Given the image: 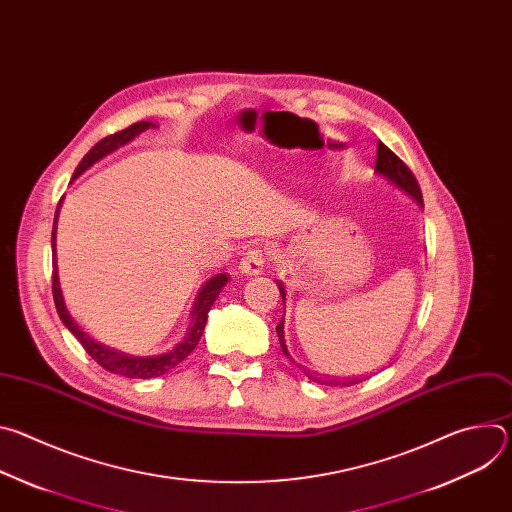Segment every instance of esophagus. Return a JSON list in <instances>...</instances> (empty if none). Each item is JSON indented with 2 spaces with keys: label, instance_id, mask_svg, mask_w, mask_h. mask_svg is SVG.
I'll return each instance as SVG.
<instances>
[{
  "label": "esophagus",
  "instance_id": "34e87169",
  "mask_svg": "<svg viewBox=\"0 0 512 512\" xmlns=\"http://www.w3.org/2000/svg\"><path fill=\"white\" fill-rule=\"evenodd\" d=\"M265 267V253L261 249H251L241 259V271L245 275H261Z\"/></svg>",
  "mask_w": 512,
  "mask_h": 512
}]
</instances>
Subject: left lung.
<instances>
[{
  "label": "left lung",
  "instance_id": "left-lung-1",
  "mask_svg": "<svg viewBox=\"0 0 512 512\" xmlns=\"http://www.w3.org/2000/svg\"><path fill=\"white\" fill-rule=\"evenodd\" d=\"M375 174L385 178L389 184H393L395 188H399L401 192H405L407 196H411L421 208H423V198H421V190H419V184L415 180V176L411 174V170L387 148L385 143L379 141V148H377V166H375ZM277 287H279V294H281V300H283V306H285V287L283 283L277 279ZM283 316H285V310H283ZM277 336H279V344H281V350L283 354L291 360L296 362L298 367L304 371V375L318 383V385H328V387H350V385H356L360 383L362 379H336V377H328V375H322L310 367H306V364H300L294 354H291V350L287 348V336H285V318L279 320L277 324Z\"/></svg>",
  "mask_w": 512,
  "mask_h": 512
}]
</instances>
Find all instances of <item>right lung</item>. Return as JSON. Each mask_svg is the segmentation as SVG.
<instances>
[{
  "mask_svg": "<svg viewBox=\"0 0 512 512\" xmlns=\"http://www.w3.org/2000/svg\"><path fill=\"white\" fill-rule=\"evenodd\" d=\"M156 127V123L152 121H139L129 125L127 129L109 135L105 139H101L97 145H93L91 152L81 160L79 168L72 174V182H75L83 172H87L93 164H97L99 160H103L105 156L113 154L115 150L123 148L131 139H135L139 133H143L145 129ZM60 204L62 198L58 202L56 214H54V227H52V294H54V304H56V312L62 320V324L77 336V340L83 344V348L97 360V364L109 373L121 375V377H129V379H152V377H162L168 371H172L178 364L196 348L206 320H208V312L212 308V304L216 302V298L221 296L223 287L229 283V275L227 273H216L214 277H210L208 281H204V285L200 287V291L196 294L192 312H190V322L186 328V334L182 336V340L172 346L166 352L160 354H152V356H135V354H127L123 350H115L95 338H91L75 320H72L70 312L66 310L64 304V296H62V289H60V279H58V265H56V221H58V212H60Z\"/></svg>",
  "mask_w": 512,
  "mask_h": 512,
  "instance_id": "obj_1",
  "label": "right lung"
}]
</instances>
